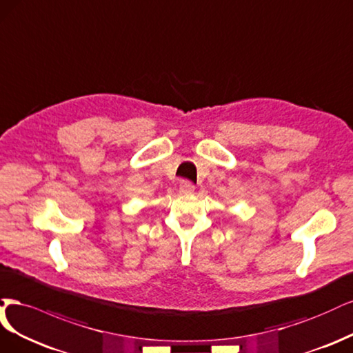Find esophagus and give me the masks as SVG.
<instances>
[{"label": "esophagus", "mask_w": 353, "mask_h": 353, "mask_svg": "<svg viewBox=\"0 0 353 353\" xmlns=\"http://www.w3.org/2000/svg\"><path fill=\"white\" fill-rule=\"evenodd\" d=\"M193 190H195V186H193L190 181L183 180L180 183V192L183 193V195H190V193H193Z\"/></svg>", "instance_id": "esophagus-1"}]
</instances>
